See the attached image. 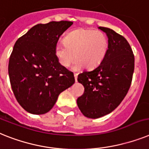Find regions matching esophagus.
<instances>
[{"mask_svg": "<svg viewBox=\"0 0 149 149\" xmlns=\"http://www.w3.org/2000/svg\"><path fill=\"white\" fill-rule=\"evenodd\" d=\"M74 77H75V81L77 82V77H78V74L77 73H74Z\"/></svg>", "mask_w": 149, "mask_h": 149, "instance_id": "1", "label": "esophagus"}]
</instances>
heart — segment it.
Returning a JSON list of instances; mask_svg holds the SVG:
<instances>
[{"instance_id":"b5f03b06","label":"heart","mask_w":149,"mask_h":149,"mask_svg":"<svg viewBox=\"0 0 149 149\" xmlns=\"http://www.w3.org/2000/svg\"><path fill=\"white\" fill-rule=\"evenodd\" d=\"M108 48V41L103 32L94 29H79L65 36L64 43L57 44L55 54L62 66L69 67L77 57L73 69L86 66L92 69L102 63Z\"/></svg>"}]
</instances>
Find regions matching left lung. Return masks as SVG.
I'll return each instance as SVG.
<instances>
[{"instance_id":"left-lung-1","label":"left lung","mask_w":149,"mask_h":149,"mask_svg":"<svg viewBox=\"0 0 149 149\" xmlns=\"http://www.w3.org/2000/svg\"><path fill=\"white\" fill-rule=\"evenodd\" d=\"M98 29L108 38L105 57L96 68L83 71L77 79L85 88L77 105L85 117L92 119L117 107L130 89L134 71V54L127 39L109 28Z\"/></svg>"}]
</instances>
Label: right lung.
I'll return each mask as SVG.
<instances>
[{
    "instance_id": "1",
    "label": "right lung",
    "mask_w": 149,
    "mask_h": 149,
    "mask_svg": "<svg viewBox=\"0 0 149 149\" xmlns=\"http://www.w3.org/2000/svg\"><path fill=\"white\" fill-rule=\"evenodd\" d=\"M70 21L38 24L17 40L9 60L11 88L21 107L32 114H44L58 95L75 82L73 73L57 60L55 47Z\"/></svg>"
}]
</instances>
